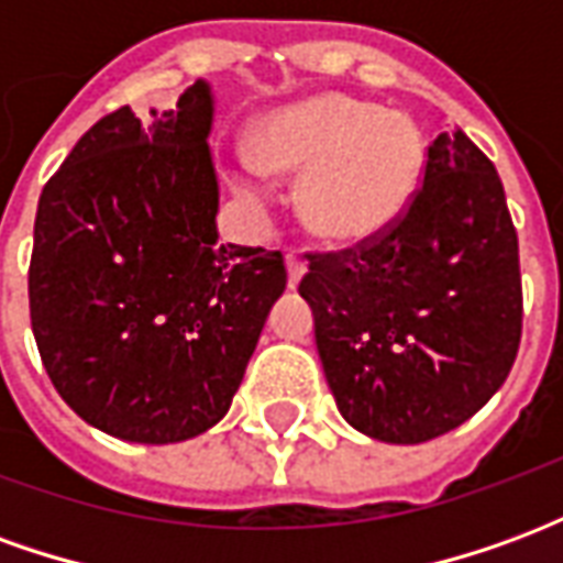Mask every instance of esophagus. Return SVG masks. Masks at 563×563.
I'll return each instance as SVG.
<instances>
[{
    "mask_svg": "<svg viewBox=\"0 0 563 563\" xmlns=\"http://www.w3.org/2000/svg\"><path fill=\"white\" fill-rule=\"evenodd\" d=\"M286 271H289V289H295V286L301 283V277H305L307 262L301 256L289 253V256H286Z\"/></svg>",
    "mask_w": 563,
    "mask_h": 563,
    "instance_id": "1",
    "label": "esophagus"
}]
</instances>
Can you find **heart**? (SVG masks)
Listing matches in <instances>:
<instances>
[{"mask_svg":"<svg viewBox=\"0 0 563 563\" xmlns=\"http://www.w3.org/2000/svg\"><path fill=\"white\" fill-rule=\"evenodd\" d=\"M250 159L268 177H301L298 217L329 246L377 241L413 205L424 177V139L407 114L346 92L283 104L256 123ZM241 196L262 198L253 172Z\"/></svg>","mask_w":563,"mask_h":563,"instance_id":"heart-1","label":"heart"}]
</instances>
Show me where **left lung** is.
<instances>
[{"instance_id":"left-lung-1","label":"left lung","mask_w":563,"mask_h":563,"mask_svg":"<svg viewBox=\"0 0 563 563\" xmlns=\"http://www.w3.org/2000/svg\"><path fill=\"white\" fill-rule=\"evenodd\" d=\"M298 292L338 410L383 443H424L495 395L521 338L519 238L495 165L461 129L371 244L317 253Z\"/></svg>"}]
</instances>
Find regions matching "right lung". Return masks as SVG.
I'll use <instances>...</instances> for the list:
<instances>
[{
  "mask_svg": "<svg viewBox=\"0 0 563 563\" xmlns=\"http://www.w3.org/2000/svg\"><path fill=\"white\" fill-rule=\"evenodd\" d=\"M213 92L102 117L47 180L30 262L32 334L63 401L129 443H180L229 413L280 250L220 244Z\"/></svg>",
  "mask_w": 563,
  "mask_h": 563,
  "instance_id": "1",
  "label": "right lung"
}]
</instances>
